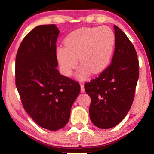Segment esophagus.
Instances as JSON below:
<instances>
[{
    "mask_svg": "<svg viewBox=\"0 0 154 154\" xmlns=\"http://www.w3.org/2000/svg\"><path fill=\"white\" fill-rule=\"evenodd\" d=\"M81 92L83 93L85 92V89H84V85L83 84H81Z\"/></svg>",
    "mask_w": 154,
    "mask_h": 154,
    "instance_id": "obj_1",
    "label": "esophagus"
}]
</instances>
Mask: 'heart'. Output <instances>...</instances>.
Returning <instances> with one entry per match:
<instances>
[{
  "instance_id": "b5f03b06",
  "label": "heart",
  "mask_w": 154,
  "mask_h": 154,
  "mask_svg": "<svg viewBox=\"0 0 154 154\" xmlns=\"http://www.w3.org/2000/svg\"><path fill=\"white\" fill-rule=\"evenodd\" d=\"M64 43V47H58L56 50L62 72L66 77L71 76L79 58L81 68L76 77L79 80H85L90 71L97 74L107 67L113 53L115 35L106 26L81 28L70 33Z\"/></svg>"
}]
</instances>
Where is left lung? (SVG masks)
<instances>
[{
	"label": "left lung",
	"mask_w": 154,
	"mask_h": 154,
	"mask_svg": "<svg viewBox=\"0 0 154 154\" xmlns=\"http://www.w3.org/2000/svg\"><path fill=\"white\" fill-rule=\"evenodd\" d=\"M113 27L116 48L111 64L84 85L91 98V121L102 129L116 126L126 116L133 102L139 75L133 45L123 31L116 25Z\"/></svg>",
	"instance_id": "1"
}]
</instances>
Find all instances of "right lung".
I'll return each mask as SVG.
<instances>
[{
    "label": "right lung",
    "instance_id": "obj_1",
    "mask_svg": "<svg viewBox=\"0 0 154 154\" xmlns=\"http://www.w3.org/2000/svg\"><path fill=\"white\" fill-rule=\"evenodd\" d=\"M60 31L55 24L35 27L25 36L15 58V85L25 111L49 130L64 127L80 85L61 75L56 56Z\"/></svg>",
    "mask_w": 154,
    "mask_h": 154
}]
</instances>
